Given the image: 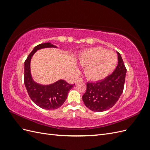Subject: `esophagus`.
Listing matches in <instances>:
<instances>
[{
    "mask_svg": "<svg viewBox=\"0 0 150 150\" xmlns=\"http://www.w3.org/2000/svg\"><path fill=\"white\" fill-rule=\"evenodd\" d=\"M83 81V79L82 78H79L76 80V83H78V82H82Z\"/></svg>",
    "mask_w": 150,
    "mask_h": 150,
    "instance_id": "esophagus-1",
    "label": "esophagus"
}]
</instances>
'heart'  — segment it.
Listing matches in <instances>:
<instances>
[{"label":"heart","instance_id":"obj_1","mask_svg":"<svg viewBox=\"0 0 150 150\" xmlns=\"http://www.w3.org/2000/svg\"><path fill=\"white\" fill-rule=\"evenodd\" d=\"M79 62L84 67L87 78L94 81L106 78L115 70L117 62L116 54L103 47H93L79 56Z\"/></svg>","mask_w":150,"mask_h":150}]
</instances>
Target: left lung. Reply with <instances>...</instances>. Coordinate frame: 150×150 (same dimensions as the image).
I'll return each mask as SVG.
<instances>
[{"label": "left lung", "mask_w": 150, "mask_h": 150, "mask_svg": "<svg viewBox=\"0 0 150 150\" xmlns=\"http://www.w3.org/2000/svg\"><path fill=\"white\" fill-rule=\"evenodd\" d=\"M118 64L115 71L102 81L88 83L83 96L85 106L96 112L106 111L118 101L123 91L126 69L120 54L117 52Z\"/></svg>", "instance_id": "1"}]
</instances>
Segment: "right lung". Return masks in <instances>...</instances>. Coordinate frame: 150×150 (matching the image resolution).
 Wrapping results in <instances>:
<instances>
[{
  "label": "right lung",
  "mask_w": 150,
  "mask_h": 150,
  "mask_svg": "<svg viewBox=\"0 0 150 150\" xmlns=\"http://www.w3.org/2000/svg\"><path fill=\"white\" fill-rule=\"evenodd\" d=\"M46 47H56L50 42L43 43L35 46L24 62V82L31 100L36 105L44 110H55L61 107L64 103L70 89L74 84H70L64 80H59L47 86L35 83L31 77L30 62L33 54L38 49Z\"/></svg>",
  "instance_id": "1"
}]
</instances>
